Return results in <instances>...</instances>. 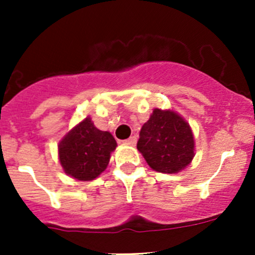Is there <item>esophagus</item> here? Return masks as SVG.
I'll return each instance as SVG.
<instances>
[{
  "mask_svg": "<svg viewBox=\"0 0 255 255\" xmlns=\"http://www.w3.org/2000/svg\"><path fill=\"white\" fill-rule=\"evenodd\" d=\"M125 143L129 144V145H134V144L137 143V137H134V135H133V137L128 138L127 140H125Z\"/></svg>",
  "mask_w": 255,
  "mask_h": 255,
  "instance_id": "34e87169",
  "label": "esophagus"
}]
</instances>
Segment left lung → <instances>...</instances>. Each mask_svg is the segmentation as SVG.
<instances>
[{
    "label": "left lung",
    "instance_id": "left-lung-1",
    "mask_svg": "<svg viewBox=\"0 0 255 255\" xmlns=\"http://www.w3.org/2000/svg\"><path fill=\"white\" fill-rule=\"evenodd\" d=\"M137 149L153 170L176 174L194 159V133L177 112L154 109L140 129Z\"/></svg>",
    "mask_w": 255,
    "mask_h": 255
}]
</instances>
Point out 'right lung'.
I'll list each match as a JSON object with an SVG mask.
<instances>
[{"label":"right lung","instance_id":"obj_1","mask_svg":"<svg viewBox=\"0 0 255 255\" xmlns=\"http://www.w3.org/2000/svg\"><path fill=\"white\" fill-rule=\"evenodd\" d=\"M116 146L117 142L111 133L100 130L91 118L86 117L59 142V161L66 175L91 181L106 170Z\"/></svg>","mask_w":255,"mask_h":255}]
</instances>
